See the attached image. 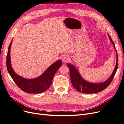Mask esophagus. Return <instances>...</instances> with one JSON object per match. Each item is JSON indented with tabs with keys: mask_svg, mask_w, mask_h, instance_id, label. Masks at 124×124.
Here are the masks:
<instances>
[{
	"mask_svg": "<svg viewBox=\"0 0 124 124\" xmlns=\"http://www.w3.org/2000/svg\"><path fill=\"white\" fill-rule=\"evenodd\" d=\"M70 57L68 55H64L62 56V61L63 63H67L68 62L69 60H70Z\"/></svg>",
	"mask_w": 124,
	"mask_h": 124,
	"instance_id": "34e87169",
	"label": "esophagus"
}]
</instances>
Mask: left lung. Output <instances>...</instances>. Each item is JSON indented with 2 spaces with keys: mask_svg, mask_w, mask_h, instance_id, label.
<instances>
[{
  "mask_svg": "<svg viewBox=\"0 0 124 124\" xmlns=\"http://www.w3.org/2000/svg\"><path fill=\"white\" fill-rule=\"evenodd\" d=\"M108 35L111 41L113 44L115 48L114 43L112 41L110 36L108 34ZM116 54H117V61H116V66L113 73L106 81L101 83H91L85 81L82 78L76 68L73 65H71L70 63H68L67 66H68L70 71L71 81L73 87L78 92L85 93H97L102 91L103 90L106 89L111 84L118 68V63L117 51H116Z\"/></svg>",
  "mask_w": 124,
  "mask_h": 124,
  "instance_id": "left-lung-1",
  "label": "left lung"
}]
</instances>
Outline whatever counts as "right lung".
<instances>
[{
  "label": "right lung",
  "mask_w": 124,
  "mask_h": 124,
  "mask_svg": "<svg viewBox=\"0 0 124 124\" xmlns=\"http://www.w3.org/2000/svg\"><path fill=\"white\" fill-rule=\"evenodd\" d=\"M12 41V40L8 47L6 63L7 70L15 83L21 90L27 93H39L46 91L50 87L54 76L62 65L61 60L53 63L38 78L34 79H26L15 73L11 67L10 52Z\"/></svg>",
  "instance_id": "add662e5"
}]
</instances>
